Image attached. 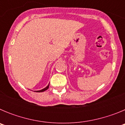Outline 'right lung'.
Segmentation results:
<instances>
[{"mask_svg":"<svg viewBox=\"0 0 125 125\" xmlns=\"http://www.w3.org/2000/svg\"><path fill=\"white\" fill-rule=\"evenodd\" d=\"M49 84H48V85H47V86L46 87V88H44V89H41V90H39V91H36V92H38V93L44 92V91H46V90H47V89H48V88H49Z\"/></svg>","mask_w":125,"mask_h":125,"instance_id":"1","label":"right lung"}]
</instances>
